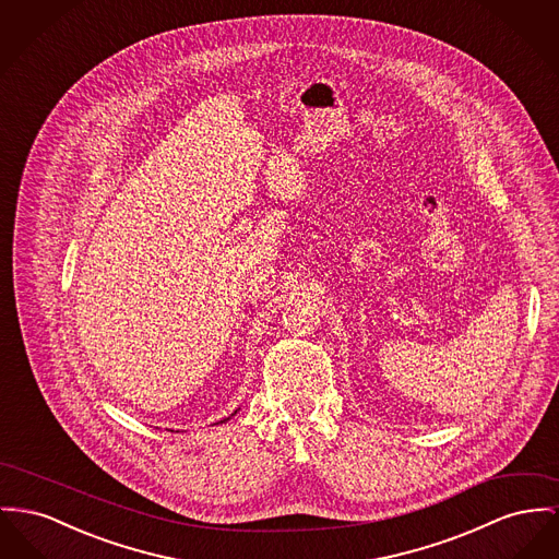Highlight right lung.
Here are the masks:
<instances>
[{
  "instance_id": "1",
  "label": "right lung",
  "mask_w": 559,
  "mask_h": 559,
  "mask_svg": "<svg viewBox=\"0 0 559 559\" xmlns=\"http://www.w3.org/2000/svg\"><path fill=\"white\" fill-rule=\"evenodd\" d=\"M239 411V409H237ZM237 411H235V413H237ZM235 413H233V415H235ZM233 415H230V417H233ZM230 417H224V419H221V421H218V424H224V421H228V419H230Z\"/></svg>"
}]
</instances>
